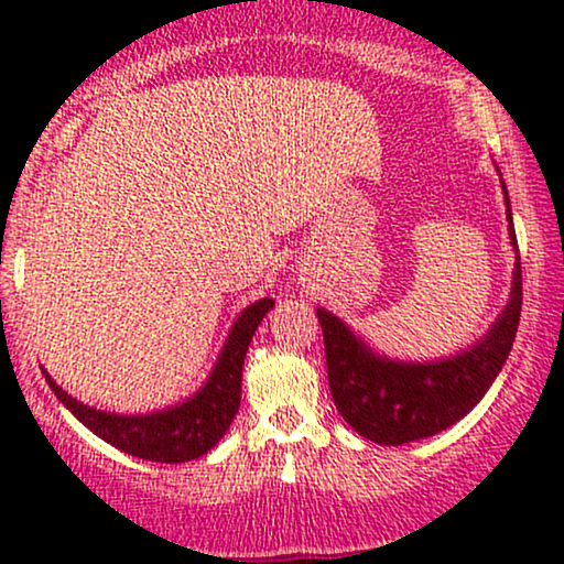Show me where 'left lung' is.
Segmentation results:
<instances>
[{
    "mask_svg": "<svg viewBox=\"0 0 564 564\" xmlns=\"http://www.w3.org/2000/svg\"><path fill=\"white\" fill-rule=\"evenodd\" d=\"M500 189L516 264L508 303L477 341L449 357L395 359L377 351L336 313L326 307L315 311L326 344L328 384L336 411L369 442L400 446L449 429L480 403L503 369L521 318V257L503 176Z\"/></svg>",
    "mask_w": 564,
    "mask_h": 564,
    "instance_id": "1",
    "label": "left lung"
}]
</instances>
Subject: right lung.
<instances>
[{
  "instance_id": "obj_1",
  "label": "right lung",
  "mask_w": 564,
  "mask_h": 564,
  "mask_svg": "<svg viewBox=\"0 0 564 564\" xmlns=\"http://www.w3.org/2000/svg\"><path fill=\"white\" fill-rule=\"evenodd\" d=\"M272 307V297H261L243 307L230 326L207 380L192 395L182 398L180 403L156 408L149 413H115L82 403L53 380L48 369L43 365L41 369L45 382L56 392L61 403L102 442L112 444L115 449L126 452L130 457L161 462V465H180V462L203 457L226 436L238 413V405H241L246 351H249L259 323L267 318Z\"/></svg>"
}]
</instances>
